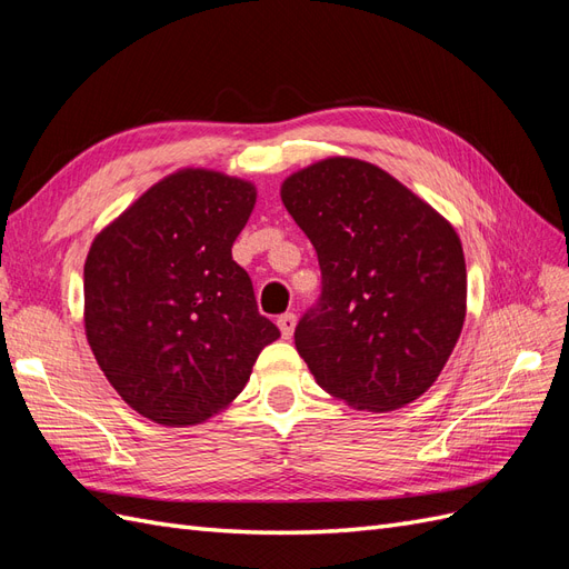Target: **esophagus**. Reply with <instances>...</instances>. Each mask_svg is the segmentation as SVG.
<instances>
[{"mask_svg": "<svg viewBox=\"0 0 569 569\" xmlns=\"http://www.w3.org/2000/svg\"><path fill=\"white\" fill-rule=\"evenodd\" d=\"M278 327L284 339H291V335H295V327H297V316L295 313H284L278 318Z\"/></svg>", "mask_w": 569, "mask_h": 569, "instance_id": "esophagus-1", "label": "esophagus"}]
</instances>
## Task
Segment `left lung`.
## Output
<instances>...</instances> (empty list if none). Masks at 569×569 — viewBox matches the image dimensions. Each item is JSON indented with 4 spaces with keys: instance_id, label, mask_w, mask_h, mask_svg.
Returning <instances> with one entry per match:
<instances>
[{
    "instance_id": "1",
    "label": "left lung",
    "mask_w": 569,
    "mask_h": 569,
    "mask_svg": "<svg viewBox=\"0 0 569 569\" xmlns=\"http://www.w3.org/2000/svg\"><path fill=\"white\" fill-rule=\"evenodd\" d=\"M280 197L322 270L295 343L316 382L356 410L403 408L437 382L468 313L456 228L380 166L327 157Z\"/></svg>"
}]
</instances>
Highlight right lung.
Listing matches in <instances>:
<instances>
[{
	"label": "right lung",
	"mask_w": 569,
	"mask_h": 569,
	"mask_svg": "<svg viewBox=\"0 0 569 569\" xmlns=\"http://www.w3.org/2000/svg\"><path fill=\"white\" fill-rule=\"evenodd\" d=\"M256 194L249 180L180 168L101 228L84 258L90 349L120 399L151 422L211 420L280 337L232 261Z\"/></svg>",
	"instance_id": "add662e5"
}]
</instances>
